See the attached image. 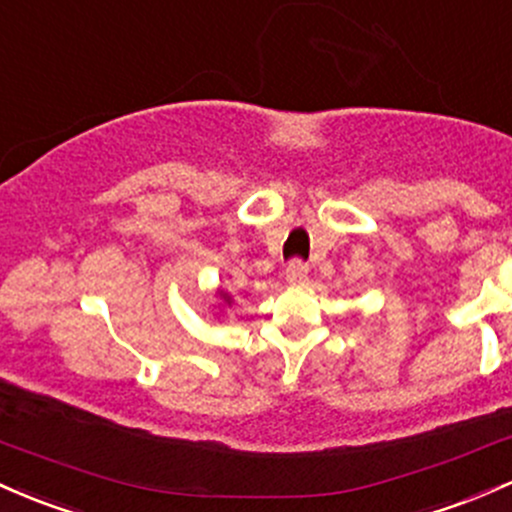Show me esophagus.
<instances>
[{
    "instance_id": "34e87169",
    "label": "esophagus",
    "mask_w": 512,
    "mask_h": 512,
    "mask_svg": "<svg viewBox=\"0 0 512 512\" xmlns=\"http://www.w3.org/2000/svg\"><path fill=\"white\" fill-rule=\"evenodd\" d=\"M307 276H310V268H307V263L302 261H293L288 268H285V280H288L290 285H305Z\"/></svg>"
}]
</instances>
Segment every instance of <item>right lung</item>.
<instances>
[{"mask_svg": "<svg viewBox=\"0 0 512 512\" xmlns=\"http://www.w3.org/2000/svg\"><path fill=\"white\" fill-rule=\"evenodd\" d=\"M217 295H219V300H222L224 302V305H229V307H232V295H229V293H224V290H217Z\"/></svg>", "mask_w": 512, "mask_h": 512, "instance_id": "right-lung-1", "label": "right lung"}]
</instances>
